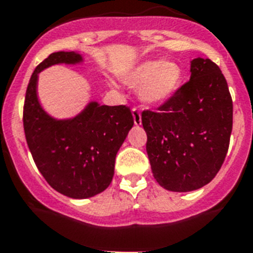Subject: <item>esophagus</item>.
Listing matches in <instances>:
<instances>
[{
	"label": "esophagus",
	"instance_id": "esophagus-1",
	"mask_svg": "<svg viewBox=\"0 0 253 253\" xmlns=\"http://www.w3.org/2000/svg\"><path fill=\"white\" fill-rule=\"evenodd\" d=\"M132 116H133V122H135L136 126L141 125V112L137 107H133L132 108Z\"/></svg>",
	"mask_w": 253,
	"mask_h": 253
}]
</instances>
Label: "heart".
I'll list each match as a JSON object with an SVG mask.
<instances>
[{
  "mask_svg": "<svg viewBox=\"0 0 253 253\" xmlns=\"http://www.w3.org/2000/svg\"><path fill=\"white\" fill-rule=\"evenodd\" d=\"M182 72L178 65L162 61H145L136 65L125 75V83L140 87L142 102L159 104L174 94L181 84Z\"/></svg>",
  "mask_w": 253,
  "mask_h": 253,
  "instance_id": "1",
  "label": "heart"
}]
</instances>
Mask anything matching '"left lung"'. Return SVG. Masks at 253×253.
Segmentation results:
<instances>
[{
	"label": "left lung",
	"mask_w": 253,
	"mask_h": 253,
	"mask_svg": "<svg viewBox=\"0 0 253 253\" xmlns=\"http://www.w3.org/2000/svg\"><path fill=\"white\" fill-rule=\"evenodd\" d=\"M190 71V81L157 112L141 113L154 178L174 192L199 190L214 178L233 126L232 96L218 65L199 57Z\"/></svg>",
	"instance_id": "1"
}]
</instances>
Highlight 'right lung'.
<instances>
[{
	"mask_svg": "<svg viewBox=\"0 0 253 253\" xmlns=\"http://www.w3.org/2000/svg\"><path fill=\"white\" fill-rule=\"evenodd\" d=\"M83 61L78 52L49 54L33 72L24 103V131L35 166L50 187L71 199L93 197L108 187L117 151L133 126L126 105L90 102L67 120H57L42 108L37 93L39 72Z\"/></svg>",
	"mask_w": 253,
	"mask_h": 253,
	"instance_id": "1",
	"label": "right lung"
}]
</instances>
